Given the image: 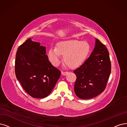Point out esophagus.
<instances>
[{"label":"esophagus","instance_id":"1","mask_svg":"<svg viewBox=\"0 0 127 127\" xmlns=\"http://www.w3.org/2000/svg\"><path fill=\"white\" fill-rule=\"evenodd\" d=\"M61 73H62V74L63 75L65 76V75H66L68 73V72H63V71H62Z\"/></svg>","mask_w":127,"mask_h":127}]
</instances>
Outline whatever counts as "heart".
I'll list each match as a JSON object with an SVG mask.
<instances>
[{
    "mask_svg": "<svg viewBox=\"0 0 127 127\" xmlns=\"http://www.w3.org/2000/svg\"><path fill=\"white\" fill-rule=\"evenodd\" d=\"M91 52V46L87 42L77 40L60 41L55 48H50L48 57L51 63L57 66L60 64L61 55L63 61L71 68L80 66L87 60Z\"/></svg>",
    "mask_w": 127,
    "mask_h": 127,
    "instance_id": "obj_1",
    "label": "heart"
}]
</instances>
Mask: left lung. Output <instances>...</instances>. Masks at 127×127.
Returning <instances> with one entry per match:
<instances>
[{
	"instance_id": "obj_1",
	"label": "left lung",
	"mask_w": 127,
	"mask_h": 127,
	"mask_svg": "<svg viewBox=\"0 0 127 127\" xmlns=\"http://www.w3.org/2000/svg\"><path fill=\"white\" fill-rule=\"evenodd\" d=\"M111 73L109 54L106 46L96 39L94 49L90 58L74 71L76 76L74 92L81 99L95 97L106 88Z\"/></svg>"
}]
</instances>
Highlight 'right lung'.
Here are the masks:
<instances>
[{
  "mask_svg": "<svg viewBox=\"0 0 127 127\" xmlns=\"http://www.w3.org/2000/svg\"><path fill=\"white\" fill-rule=\"evenodd\" d=\"M45 53V47L31 39L19 47L16 53V77L23 90L33 98L48 96L61 75V71L52 65Z\"/></svg>",
  "mask_w": 127,
  "mask_h": 127,
  "instance_id": "right-lung-1",
  "label": "right lung"
}]
</instances>
